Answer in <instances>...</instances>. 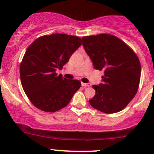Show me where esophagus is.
I'll return each mask as SVG.
<instances>
[{"label": "esophagus", "mask_w": 154, "mask_h": 154, "mask_svg": "<svg viewBox=\"0 0 154 154\" xmlns=\"http://www.w3.org/2000/svg\"><path fill=\"white\" fill-rule=\"evenodd\" d=\"M91 85V83H84V82H82V86L83 87H90V86Z\"/></svg>", "instance_id": "obj_1"}]
</instances>
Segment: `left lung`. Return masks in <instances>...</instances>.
I'll use <instances>...</instances> for the list:
<instances>
[{"label":"left lung","mask_w":154,"mask_h":154,"mask_svg":"<svg viewBox=\"0 0 154 154\" xmlns=\"http://www.w3.org/2000/svg\"><path fill=\"white\" fill-rule=\"evenodd\" d=\"M82 45L95 69L103 71V83L93 85L95 94L89 100L94 109L106 114L123 110L135 97L141 66L133 50L110 34L85 36Z\"/></svg>","instance_id":"left-lung-1"}]
</instances>
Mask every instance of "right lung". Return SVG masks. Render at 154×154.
I'll use <instances>...</instances> for the list:
<instances>
[{
	"mask_svg": "<svg viewBox=\"0 0 154 154\" xmlns=\"http://www.w3.org/2000/svg\"><path fill=\"white\" fill-rule=\"evenodd\" d=\"M81 45L79 37L56 33L40 37L27 48L19 72L23 90L35 107L55 112L68 105L81 82L56 71L62 69Z\"/></svg>",
	"mask_w": 154,
	"mask_h": 154,
	"instance_id": "right-lung-1",
	"label": "right lung"
}]
</instances>
